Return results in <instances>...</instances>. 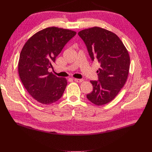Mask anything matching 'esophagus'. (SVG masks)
I'll return each instance as SVG.
<instances>
[{"label": "esophagus", "instance_id": "obj_1", "mask_svg": "<svg viewBox=\"0 0 152 152\" xmlns=\"http://www.w3.org/2000/svg\"><path fill=\"white\" fill-rule=\"evenodd\" d=\"M73 80H74L75 82H82V81H83V79H77V78H76V79H73Z\"/></svg>", "mask_w": 152, "mask_h": 152}]
</instances>
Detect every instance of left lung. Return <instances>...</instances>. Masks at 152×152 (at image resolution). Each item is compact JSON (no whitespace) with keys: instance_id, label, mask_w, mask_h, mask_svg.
Instances as JSON below:
<instances>
[{"instance_id":"left-lung-1","label":"left lung","mask_w":152,"mask_h":152,"mask_svg":"<svg viewBox=\"0 0 152 152\" xmlns=\"http://www.w3.org/2000/svg\"><path fill=\"white\" fill-rule=\"evenodd\" d=\"M78 35L91 60L100 63L98 80L90 81L93 90L87 98L98 106L107 104L116 97L127 80L130 66L127 50L116 34L100 27L83 30Z\"/></svg>"}]
</instances>
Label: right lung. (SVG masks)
<instances>
[{
    "label": "right lung",
    "instance_id": "right-lung-1",
    "mask_svg": "<svg viewBox=\"0 0 152 152\" xmlns=\"http://www.w3.org/2000/svg\"><path fill=\"white\" fill-rule=\"evenodd\" d=\"M76 35L68 29L52 26L38 31L26 41L18 62V73L25 88L38 102L49 104L61 98L65 78L49 72L65 44Z\"/></svg>",
    "mask_w": 152,
    "mask_h": 152
}]
</instances>
